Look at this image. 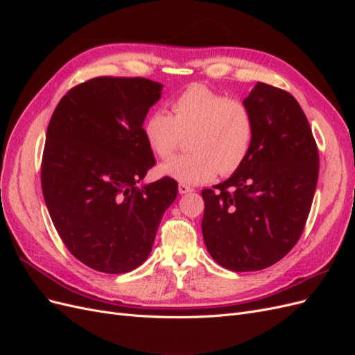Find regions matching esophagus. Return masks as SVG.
Here are the masks:
<instances>
[{
    "instance_id": "34e87169",
    "label": "esophagus",
    "mask_w": 355,
    "mask_h": 355,
    "mask_svg": "<svg viewBox=\"0 0 355 355\" xmlns=\"http://www.w3.org/2000/svg\"><path fill=\"white\" fill-rule=\"evenodd\" d=\"M194 191V188L192 187H189V185H187V184H179V194H189V192H192Z\"/></svg>"
}]
</instances>
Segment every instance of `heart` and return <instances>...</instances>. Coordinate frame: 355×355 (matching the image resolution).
I'll use <instances>...</instances> for the list:
<instances>
[{
  "label": "heart",
  "instance_id": "heart-1",
  "mask_svg": "<svg viewBox=\"0 0 355 355\" xmlns=\"http://www.w3.org/2000/svg\"><path fill=\"white\" fill-rule=\"evenodd\" d=\"M170 108L171 115L157 110L146 116L145 141L159 159H168L184 135L191 133L192 153L168 161L161 173L182 184H202L219 171L231 175L244 163L253 144L254 120L243 101L194 83L170 101Z\"/></svg>",
  "mask_w": 355,
  "mask_h": 355
}]
</instances>
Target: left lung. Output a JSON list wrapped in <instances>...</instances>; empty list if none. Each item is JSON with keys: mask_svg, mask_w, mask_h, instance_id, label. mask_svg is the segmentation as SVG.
I'll return each mask as SVG.
<instances>
[{"mask_svg": "<svg viewBox=\"0 0 355 355\" xmlns=\"http://www.w3.org/2000/svg\"><path fill=\"white\" fill-rule=\"evenodd\" d=\"M244 103L254 120L250 153L228 180L201 191L204 243L235 272L265 270L293 249L320 168L315 139L292 94L257 83Z\"/></svg>", "mask_w": 355, "mask_h": 355, "instance_id": "8db88e82", "label": "left lung"}]
</instances>
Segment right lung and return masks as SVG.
Instances as JSON below:
<instances>
[{
  "label": "right lung",
  "mask_w": 355,
  "mask_h": 355,
  "mask_svg": "<svg viewBox=\"0 0 355 355\" xmlns=\"http://www.w3.org/2000/svg\"><path fill=\"white\" fill-rule=\"evenodd\" d=\"M161 87L142 77H96L72 87L50 118L42 196L63 244L92 270L142 265L176 200L168 176L136 187L155 166L142 124Z\"/></svg>",
  "instance_id": "right-lung-1"
}]
</instances>
